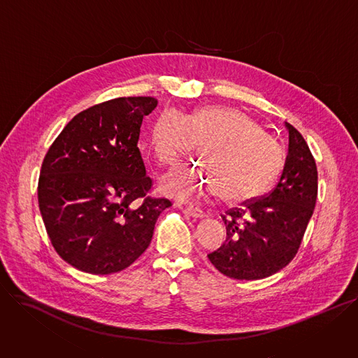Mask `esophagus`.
Returning <instances> with one entry per match:
<instances>
[{"label": "esophagus", "mask_w": 358, "mask_h": 358, "mask_svg": "<svg viewBox=\"0 0 358 358\" xmlns=\"http://www.w3.org/2000/svg\"><path fill=\"white\" fill-rule=\"evenodd\" d=\"M178 208H179L183 213H186V215H189V216H192V217H194V219H202V217L206 216V213H205L202 209H199V208L183 206V205H178Z\"/></svg>", "instance_id": "obj_1"}]
</instances>
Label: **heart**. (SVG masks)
Returning <instances> with one entry per match:
<instances>
[{"label": "heart", "instance_id": "obj_1", "mask_svg": "<svg viewBox=\"0 0 358 358\" xmlns=\"http://www.w3.org/2000/svg\"><path fill=\"white\" fill-rule=\"evenodd\" d=\"M150 148L165 166H173L201 145L202 165L180 166L162 183L180 201L193 202L217 192L229 202H246L262 194L279 175L283 152L273 136L246 113L220 106H205L182 115L169 109L156 117Z\"/></svg>", "mask_w": 358, "mask_h": 358}]
</instances>
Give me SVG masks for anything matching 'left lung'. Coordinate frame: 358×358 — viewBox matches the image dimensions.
<instances>
[{"mask_svg":"<svg viewBox=\"0 0 358 358\" xmlns=\"http://www.w3.org/2000/svg\"><path fill=\"white\" fill-rule=\"evenodd\" d=\"M289 155L271 192L222 215L226 241L210 263L237 280H259L286 267L297 255L317 201V166L301 134L290 124Z\"/></svg>","mask_w":358,"mask_h":358,"instance_id":"1","label":"left lung"}]
</instances>
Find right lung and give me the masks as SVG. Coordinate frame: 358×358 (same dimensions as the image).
<instances>
[{"mask_svg":"<svg viewBox=\"0 0 358 358\" xmlns=\"http://www.w3.org/2000/svg\"><path fill=\"white\" fill-rule=\"evenodd\" d=\"M152 96L115 98L75 115L50 146L38 205L55 252L72 267L110 274L150 245L157 216L172 206L152 197L138 148Z\"/></svg>","mask_w":358,"mask_h":358,"instance_id":"obj_1","label":"right lung"}]
</instances>
